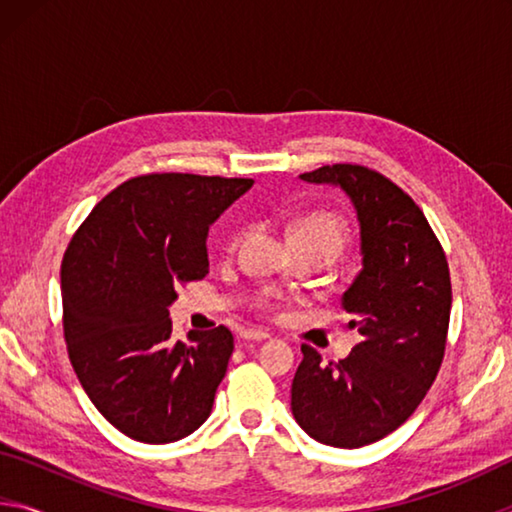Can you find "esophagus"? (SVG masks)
Segmentation results:
<instances>
[{"instance_id":"1","label":"esophagus","mask_w":512,"mask_h":512,"mask_svg":"<svg viewBox=\"0 0 512 512\" xmlns=\"http://www.w3.org/2000/svg\"><path fill=\"white\" fill-rule=\"evenodd\" d=\"M241 339H244V341H255V343H259V341H266V339H268V334H266V332H262V329H244V332H241Z\"/></svg>"}]
</instances>
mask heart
Returning a JSON list of instances; mask_svg holds the SVG:
<instances>
[{
	"label": "heart",
	"mask_w": 512,
	"mask_h": 512,
	"mask_svg": "<svg viewBox=\"0 0 512 512\" xmlns=\"http://www.w3.org/2000/svg\"><path fill=\"white\" fill-rule=\"evenodd\" d=\"M291 239L314 241V244H323L327 248H332L334 253L339 255L345 235H343V225L339 223V219H334V216L309 214L293 225Z\"/></svg>",
	"instance_id": "heart-1"
}]
</instances>
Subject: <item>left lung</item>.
Masks as SVG:
<instances>
[{"mask_svg":"<svg viewBox=\"0 0 512 512\" xmlns=\"http://www.w3.org/2000/svg\"><path fill=\"white\" fill-rule=\"evenodd\" d=\"M300 180L339 187L357 212L361 271L341 307L361 341L339 363L302 345L291 411L318 443L357 449L409 420L436 379L452 309L449 268L420 207L381 173L332 164Z\"/></svg>","mask_w":512,"mask_h":512,"instance_id":"left-lung-1","label":"left lung"}]
</instances>
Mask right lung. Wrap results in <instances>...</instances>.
Segmentation results:
<instances>
[{"instance_id": "obj_1", "label": "right lung", "mask_w": 512, "mask_h": 512, "mask_svg": "<svg viewBox=\"0 0 512 512\" xmlns=\"http://www.w3.org/2000/svg\"><path fill=\"white\" fill-rule=\"evenodd\" d=\"M250 178L151 173L103 198L69 241L60 271L69 361L112 427L176 443L210 418L235 350L228 327L171 339L178 284L210 273L207 232Z\"/></svg>"}]
</instances>
